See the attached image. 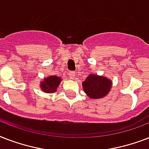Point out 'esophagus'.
<instances>
[{
  "label": "esophagus",
  "mask_w": 149,
  "mask_h": 149,
  "mask_svg": "<svg viewBox=\"0 0 149 149\" xmlns=\"http://www.w3.org/2000/svg\"><path fill=\"white\" fill-rule=\"evenodd\" d=\"M69 77H70V79H74L75 77H76V72H73V71H70L69 72Z\"/></svg>",
  "instance_id": "esophagus-1"
}]
</instances>
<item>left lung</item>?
I'll return each instance as SVG.
<instances>
[{
  "instance_id": "1",
  "label": "left lung",
  "mask_w": 149,
  "mask_h": 149,
  "mask_svg": "<svg viewBox=\"0 0 149 149\" xmlns=\"http://www.w3.org/2000/svg\"><path fill=\"white\" fill-rule=\"evenodd\" d=\"M111 79L103 76L90 74L83 82V88L91 99H100L107 95L111 89Z\"/></svg>"
}]
</instances>
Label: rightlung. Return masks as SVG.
Here are the masks:
<instances>
[{
	"mask_svg": "<svg viewBox=\"0 0 149 149\" xmlns=\"http://www.w3.org/2000/svg\"><path fill=\"white\" fill-rule=\"evenodd\" d=\"M62 81L60 77L56 76H49L47 78H44L43 81L40 83V87L45 93H52L57 91L58 85Z\"/></svg>",
	"mask_w": 149,
	"mask_h": 149,
	"instance_id": "add662e5",
	"label": "right lung"
}]
</instances>
